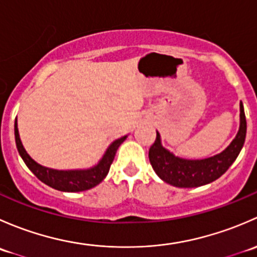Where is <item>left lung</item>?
I'll list each match as a JSON object with an SVG mask.
<instances>
[{"label": "left lung", "mask_w": 257, "mask_h": 257, "mask_svg": "<svg viewBox=\"0 0 257 257\" xmlns=\"http://www.w3.org/2000/svg\"><path fill=\"white\" fill-rule=\"evenodd\" d=\"M246 138V118L240 102V126L234 141L226 149L205 159H185L177 157L162 144L160 134L149 149V160L157 175L177 188H196L219 179L236 160Z\"/></svg>", "instance_id": "1"}]
</instances>
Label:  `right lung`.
<instances>
[{"label": "right lung", "mask_w": 257, "mask_h": 257, "mask_svg": "<svg viewBox=\"0 0 257 257\" xmlns=\"http://www.w3.org/2000/svg\"><path fill=\"white\" fill-rule=\"evenodd\" d=\"M128 136H124L121 138L114 141L109 147L107 148L105 153L103 154L102 159L92 168L88 169H76V170H57L51 168L43 167L38 164L37 162L32 159L23 148L21 142L20 133L17 128V119L15 120V139H16L17 150L20 153L21 158L23 159L25 164L28 169L33 173L42 183L51 188L59 191H67V193H78L84 191L88 189L94 188L99 183H102L103 179L107 177L109 168L112 165L115 153L118 150L119 145L123 143Z\"/></svg>", "instance_id": "obj_1"}]
</instances>
